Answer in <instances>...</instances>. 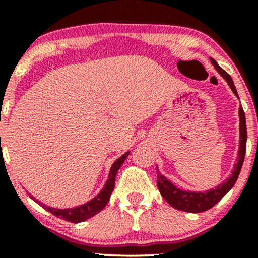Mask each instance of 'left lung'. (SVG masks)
<instances>
[{"instance_id": "obj_1", "label": "left lung", "mask_w": 258, "mask_h": 258, "mask_svg": "<svg viewBox=\"0 0 258 258\" xmlns=\"http://www.w3.org/2000/svg\"><path fill=\"white\" fill-rule=\"evenodd\" d=\"M212 65L215 67V69L217 70L218 74L227 81V84L229 85V87L232 88L233 93L235 94L239 98L238 92H236L235 86L232 78H230L229 74H227L223 69L216 63L215 59L210 58ZM239 121H240V141H239V152H238V159H236V164L233 168L232 176L228 178L226 182H223L222 184L217 185L215 189H210L206 191H188V190H182V189L177 188L171 180H168L166 177L162 176L159 172L158 168V188L161 193L164 199L170 204L171 206L174 209L180 210V211L185 212H191V214H198V212H204L207 211L209 209H211L212 206H215L216 204L220 201L222 198L226 195L230 189L233 188L235 184L236 179H238L239 173H240L242 162H244L245 158V152H246V139H247V131H246V120H245V112L242 110V106L240 105L239 108Z\"/></svg>"}]
</instances>
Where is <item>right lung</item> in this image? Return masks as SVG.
Here are the masks:
<instances>
[{
    "mask_svg": "<svg viewBox=\"0 0 258 258\" xmlns=\"http://www.w3.org/2000/svg\"><path fill=\"white\" fill-rule=\"evenodd\" d=\"M128 154H130V152L125 153L122 156H120V158L111 165L110 172H109V178L104 184V188H103L102 190H100V193L97 194L93 199L88 201V203L84 204V205L72 207V209H55V207L44 205V204L41 203V201L35 199L31 194H29V195H30V198L32 200H35L37 204H40V205L42 206L44 210H47V211L51 212L52 215L61 218V220L68 221V222H73V223H80V222H84L86 220H88V218L93 217L94 215H97L98 212L102 211V210L106 206V204L109 203L110 195L112 193V190H114L115 178H116L117 171H119L121 165L123 164L125 159L128 156Z\"/></svg>",
    "mask_w": 258,
    "mask_h": 258,
    "instance_id": "obj_1",
    "label": "right lung"
}]
</instances>
